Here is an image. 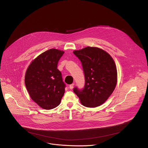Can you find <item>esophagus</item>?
<instances>
[{"label":"esophagus","instance_id":"esophagus-1","mask_svg":"<svg viewBox=\"0 0 148 148\" xmlns=\"http://www.w3.org/2000/svg\"><path fill=\"white\" fill-rule=\"evenodd\" d=\"M74 86V84H70V86H69V88H70V90H72V89L73 88Z\"/></svg>","mask_w":148,"mask_h":148}]
</instances>
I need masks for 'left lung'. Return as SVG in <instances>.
I'll list each match as a JSON object with an SVG mask.
<instances>
[{
	"instance_id": "8db88e82",
	"label": "left lung",
	"mask_w": 148,
	"mask_h": 148,
	"mask_svg": "<svg viewBox=\"0 0 148 148\" xmlns=\"http://www.w3.org/2000/svg\"><path fill=\"white\" fill-rule=\"evenodd\" d=\"M81 61L85 85L82 90L73 89L84 106L97 107L107 100L117 82V70L112 57L105 51L94 47L75 50Z\"/></svg>"
}]
</instances>
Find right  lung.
<instances>
[{"label":"right lung","mask_w":148,"mask_h":148,"mask_svg":"<svg viewBox=\"0 0 148 148\" xmlns=\"http://www.w3.org/2000/svg\"><path fill=\"white\" fill-rule=\"evenodd\" d=\"M64 52L51 49L36 57L29 65L25 75V85L31 98L40 107L51 110L60 103L66 84L58 62Z\"/></svg>","instance_id":"add662e5"}]
</instances>
